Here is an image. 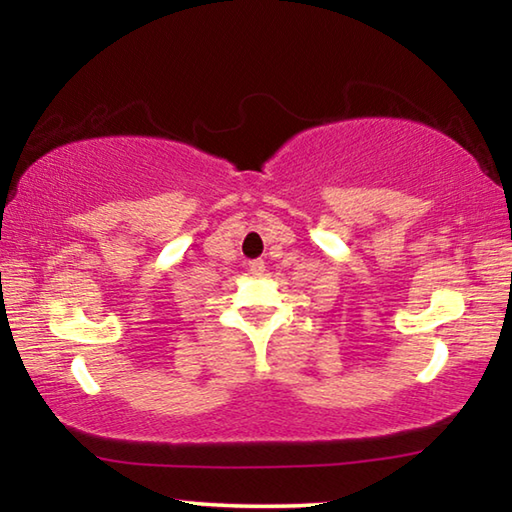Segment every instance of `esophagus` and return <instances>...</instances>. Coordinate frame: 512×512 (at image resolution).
<instances>
[{
    "mask_svg": "<svg viewBox=\"0 0 512 512\" xmlns=\"http://www.w3.org/2000/svg\"><path fill=\"white\" fill-rule=\"evenodd\" d=\"M248 268H250V273L259 277V275H264V271H266V264L262 262V259H253V262L248 264Z\"/></svg>",
    "mask_w": 512,
    "mask_h": 512,
    "instance_id": "esophagus-1",
    "label": "esophagus"
}]
</instances>
